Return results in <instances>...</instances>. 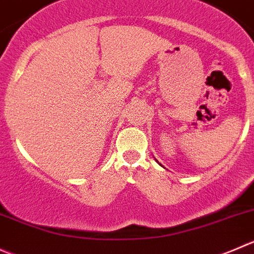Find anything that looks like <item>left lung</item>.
<instances>
[{
	"instance_id": "obj_1",
	"label": "left lung",
	"mask_w": 254,
	"mask_h": 254,
	"mask_svg": "<svg viewBox=\"0 0 254 254\" xmlns=\"http://www.w3.org/2000/svg\"><path fill=\"white\" fill-rule=\"evenodd\" d=\"M155 160H157V159H155ZM157 162H158V160H157Z\"/></svg>"
}]
</instances>
